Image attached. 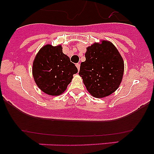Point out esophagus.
Wrapping results in <instances>:
<instances>
[{"label": "esophagus", "instance_id": "1", "mask_svg": "<svg viewBox=\"0 0 154 154\" xmlns=\"http://www.w3.org/2000/svg\"><path fill=\"white\" fill-rule=\"evenodd\" d=\"M75 65H76V67H77V69H78V70L79 71V69H80V64H79V63H77Z\"/></svg>", "mask_w": 154, "mask_h": 154}]
</instances>
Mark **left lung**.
Listing matches in <instances>:
<instances>
[{
	"mask_svg": "<svg viewBox=\"0 0 154 154\" xmlns=\"http://www.w3.org/2000/svg\"><path fill=\"white\" fill-rule=\"evenodd\" d=\"M79 75L89 93L96 98L109 96L118 89L123 78L124 62L116 48L108 41L87 48Z\"/></svg>",
	"mask_w": 154,
	"mask_h": 154,
	"instance_id": "1",
	"label": "left lung"
}]
</instances>
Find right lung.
Listing matches in <instances>:
<instances>
[{
  "instance_id": "obj_1",
  "label": "right lung",
  "mask_w": 154,
  "mask_h": 154,
  "mask_svg": "<svg viewBox=\"0 0 154 154\" xmlns=\"http://www.w3.org/2000/svg\"><path fill=\"white\" fill-rule=\"evenodd\" d=\"M32 72L41 90L51 96H58L65 92L78 69L62 52V46L47 45L35 56Z\"/></svg>"
}]
</instances>
